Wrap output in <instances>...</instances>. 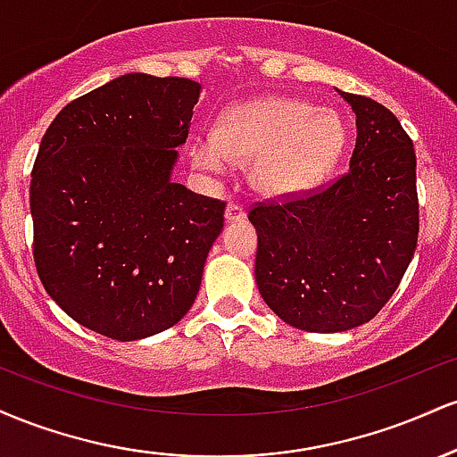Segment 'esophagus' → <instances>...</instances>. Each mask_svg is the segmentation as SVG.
<instances>
[{"mask_svg": "<svg viewBox=\"0 0 457 457\" xmlns=\"http://www.w3.org/2000/svg\"><path fill=\"white\" fill-rule=\"evenodd\" d=\"M246 217L243 206H238V204H228V208H225V219H228L229 223L234 221H243Z\"/></svg>", "mask_w": 457, "mask_h": 457, "instance_id": "esophagus-1", "label": "esophagus"}]
</instances>
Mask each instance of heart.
Wrapping results in <instances>:
<instances>
[{
	"instance_id": "1",
	"label": "heart",
	"mask_w": 457,
	"mask_h": 457,
	"mask_svg": "<svg viewBox=\"0 0 457 457\" xmlns=\"http://www.w3.org/2000/svg\"><path fill=\"white\" fill-rule=\"evenodd\" d=\"M345 144L342 115L290 96L249 101L221 113L217 139H197L193 162L219 174L229 161L253 162L251 180L272 197L313 187L333 170Z\"/></svg>"
}]
</instances>
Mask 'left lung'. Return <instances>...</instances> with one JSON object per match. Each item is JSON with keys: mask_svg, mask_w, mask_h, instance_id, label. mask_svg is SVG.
Here are the masks:
<instances>
[{"mask_svg": "<svg viewBox=\"0 0 457 457\" xmlns=\"http://www.w3.org/2000/svg\"><path fill=\"white\" fill-rule=\"evenodd\" d=\"M339 94L356 115L350 170L318 191L249 211L260 295L309 333L370 322L400 286L419 236L412 139L385 104Z\"/></svg>", "mask_w": 457, "mask_h": 457, "instance_id": "8db88e82", "label": "left lung"}]
</instances>
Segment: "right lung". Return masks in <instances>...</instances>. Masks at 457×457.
Segmentation results:
<instances>
[{
	"mask_svg": "<svg viewBox=\"0 0 457 457\" xmlns=\"http://www.w3.org/2000/svg\"><path fill=\"white\" fill-rule=\"evenodd\" d=\"M202 86L129 72L68 103L31 170L34 262L81 327L135 342L195 303L225 202L171 180Z\"/></svg>",
	"mask_w": 457,
	"mask_h": 457,
	"instance_id": "add662e5",
	"label": "right lung"
}]
</instances>
